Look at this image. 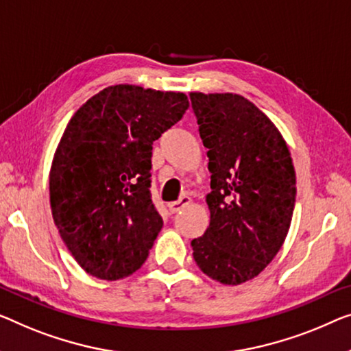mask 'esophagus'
I'll use <instances>...</instances> for the list:
<instances>
[{
	"mask_svg": "<svg viewBox=\"0 0 351 351\" xmlns=\"http://www.w3.org/2000/svg\"><path fill=\"white\" fill-rule=\"evenodd\" d=\"M189 203H191V198L184 195V197H181L180 200H178V202L170 203V205H169V209H170V213H171V214H176V213H180L182 208L189 205Z\"/></svg>",
	"mask_w": 351,
	"mask_h": 351,
	"instance_id": "34e87169",
	"label": "esophagus"
}]
</instances>
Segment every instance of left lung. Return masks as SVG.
I'll return each mask as SVG.
<instances>
[{"mask_svg": "<svg viewBox=\"0 0 351 351\" xmlns=\"http://www.w3.org/2000/svg\"><path fill=\"white\" fill-rule=\"evenodd\" d=\"M211 192L209 226L192 239L193 260L223 285L257 277L289 233L296 198L295 167L276 124L233 93H191Z\"/></svg>", "mask_w": 351, "mask_h": 351, "instance_id": "left-lung-1", "label": "left lung"}]
</instances>
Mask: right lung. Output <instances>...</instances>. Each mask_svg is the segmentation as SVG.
Instances as JSON below:
<instances>
[{
	"label": "right lung",
	"mask_w": 351,
	"mask_h": 351,
	"mask_svg": "<svg viewBox=\"0 0 351 351\" xmlns=\"http://www.w3.org/2000/svg\"><path fill=\"white\" fill-rule=\"evenodd\" d=\"M189 108L184 93L112 85L67 123L50 167L51 216L78 265L119 280L142 268L162 228L151 149Z\"/></svg>",
	"instance_id": "1"
}]
</instances>
